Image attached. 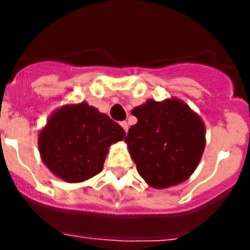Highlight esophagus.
<instances>
[{
    "label": "esophagus",
    "instance_id": "obj_1",
    "mask_svg": "<svg viewBox=\"0 0 250 250\" xmlns=\"http://www.w3.org/2000/svg\"><path fill=\"white\" fill-rule=\"evenodd\" d=\"M121 125L122 128L125 129V132L127 133V131H128V125H127V122H121Z\"/></svg>",
    "mask_w": 250,
    "mask_h": 250
}]
</instances>
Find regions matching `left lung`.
<instances>
[{"mask_svg": "<svg viewBox=\"0 0 250 250\" xmlns=\"http://www.w3.org/2000/svg\"><path fill=\"white\" fill-rule=\"evenodd\" d=\"M137 123L125 141L137 172L154 188H168L189 178L205 148V125L186 102L148 100L132 110Z\"/></svg>", "mask_w": 250, "mask_h": 250, "instance_id": "8db88e82", "label": "left lung"}]
</instances>
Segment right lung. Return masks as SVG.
<instances>
[{
    "label": "right lung",
    "instance_id": "1",
    "mask_svg": "<svg viewBox=\"0 0 250 250\" xmlns=\"http://www.w3.org/2000/svg\"><path fill=\"white\" fill-rule=\"evenodd\" d=\"M125 136L118 123L82 102L62 106L49 117L39 135V150L53 174L80 183L101 172L109 146Z\"/></svg>",
    "mask_w": 250,
    "mask_h": 250
}]
</instances>
